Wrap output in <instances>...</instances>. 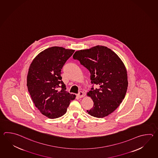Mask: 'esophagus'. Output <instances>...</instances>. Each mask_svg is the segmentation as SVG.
<instances>
[{
	"mask_svg": "<svg viewBox=\"0 0 158 158\" xmlns=\"http://www.w3.org/2000/svg\"><path fill=\"white\" fill-rule=\"evenodd\" d=\"M77 97H79V98H82L84 96V93L83 92H79L78 94H77Z\"/></svg>",
	"mask_w": 158,
	"mask_h": 158,
	"instance_id": "34e87169",
	"label": "esophagus"
}]
</instances>
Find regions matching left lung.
<instances>
[{"mask_svg":"<svg viewBox=\"0 0 158 158\" xmlns=\"http://www.w3.org/2000/svg\"><path fill=\"white\" fill-rule=\"evenodd\" d=\"M73 57L90 72L93 85L88 95L94 104L87 112L98 118L109 115L120 105L127 90V73L122 60L110 49L100 45L76 51Z\"/></svg>","mask_w":158,"mask_h":158,"instance_id":"obj_1","label":"left lung"}]
</instances>
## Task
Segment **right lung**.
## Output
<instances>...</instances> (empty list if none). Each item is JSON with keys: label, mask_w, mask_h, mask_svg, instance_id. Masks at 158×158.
I'll return each instance as SVG.
<instances>
[{"label": "right lung", "mask_w": 158, "mask_h": 158, "mask_svg": "<svg viewBox=\"0 0 158 158\" xmlns=\"http://www.w3.org/2000/svg\"><path fill=\"white\" fill-rule=\"evenodd\" d=\"M73 49L52 47L34 59L27 76V86L33 102L50 119L64 115L75 95L66 91L61 69L74 53Z\"/></svg>", "instance_id": "add662e5"}]
</instances>
